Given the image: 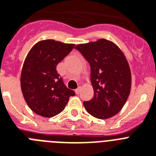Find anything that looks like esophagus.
<instances>
[{"mask_svg": "<svg viewBox=\"0 0 156 156\" xmlns=\"http://www.w3.org/2000/svg\"><path fill=\"white\" fill-rule=\"evenodd\" d=\"M75 92H76V94H77V95H78V94H80V87H78L77 89H76Z\"/></svg>", "mask_w": 156, "mask_h": 156, "instance_id": "1", "label": "esophagus"}]
</instances>
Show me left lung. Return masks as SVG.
I'll return each instance as SVG.
<instances>
[{
    "instance_id": "8db88e82",
    "label": "left lung",
    "mask_w": 156,
    "mask_h": 156,
    "mask_svg": "<svg viewBox=\"0 0 156 156\" xmlns=\"http://www.w3.org/2000/svg\"><path fill=\"white\" fill-rule=\"evenodd\" d=\"M89 63L94 96L83 102L87 112L106 119L120 112L132 87L129 64L121 49L106 39L77 44L75 47Z\"/></svg>"
}]
</instances>
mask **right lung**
<instances>
[{"mask_svg":"<svg viewBox=\"0 0 156 156\" xmlns=\"http://www.w3.org/2000/svg\"><path fill=\"white\" fill-rule=\"evenodd\" d=\"M74 44L55 40L37 42L23 64L20 87L28 106L37 115L55 116L64 109L69 97L75 95L65 87L56 71L57 64L73 50Z\"/></svg>","mask_w":156,"mask_h":156,"instance_id":"right-lung-1","label":"right lung"}]
</instances>
